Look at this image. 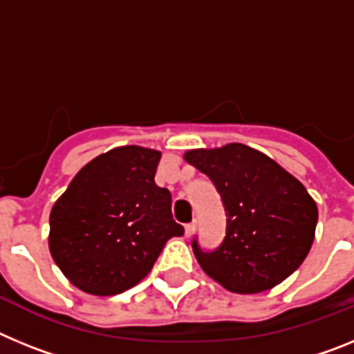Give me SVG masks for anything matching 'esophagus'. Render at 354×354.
<instances>
[{
	"label": "esophagus",
	"instance_id": "1",
	"mask_svg": "<svg viewBox=\"0 0 354 354\" xmlns=\"http://www.w3.org/2000/svg\"><path fill=\"white\" fill-rule=\"evenodd\" d=\"M196 230V221H193V223H187L186 227H184V232H186V237H192L193 234H195Z\"/></svg>",
	"mask_w": 354,
	"mask_h": 354
}]
</instances>
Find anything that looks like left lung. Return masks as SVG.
<instances>
[{
    "mask_svg": "<svg viewBox=\"0 0 354 354\" xmlns=\"http://www.w3.org/2000/svg\"><path fill=\"white\" fill-rule=\"evenodd\" d=\"M223 202L227 236L214 252H193L200 268L230 292L273 289L298 270L314 243L317 205L277 161L243 143L184 154Z\"/></svg>",
    "mask_w": 354,
    "mask_h": 354,
    "instance_id": "8db88e82",
    "label": "left lung"
}]
</instances>
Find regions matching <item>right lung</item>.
I'll return each mask as SVG.
<instances>
[{
	"label": "right lung",
	"instance_id": "1",
	"mask_svg": "<svg viewBox=\"0 0 354 354\" xmlns=\"http://www.w3.org/2000/svg\"><path fill=\"white\" fill-rule=\"evenodd\" d=\"M161 152L138 145L97 156L49 214V252L72 286L111 296L147 277L170 237L171 195L154 183Z\"/></svg>",
	"mask_w": 354,
	"mask_h": 354
}]
</instances>
